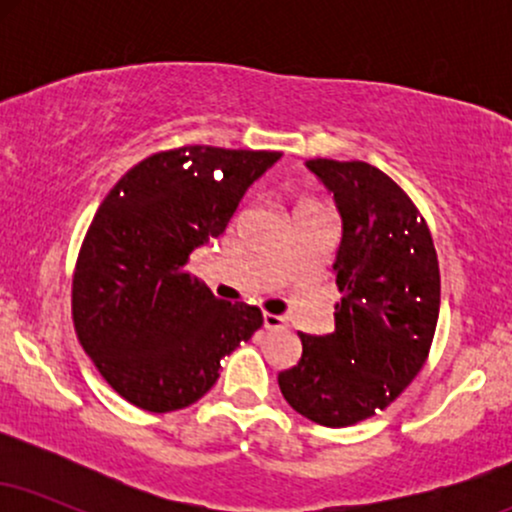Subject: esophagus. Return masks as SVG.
I'll return each instance as SVG.
<instances>
[{
  "label": "esophagus",
  "mask_w": 512,
  "mask_h": 512,
  "mask_svg": "<svg viewBox=\"0 0 512 512\" xmlns=\"http://www.w3.org/2000/svg\"><path fill=\"white\" fill-rule=\"evenodd\" d=\"M262 322H264V327H267V330H279V327L286 325L284 317L272 315V313H264V315H262Z\"/></svg>",
  "instance_id": "esophagus-1"
}]
</instances>
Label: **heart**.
Instances as JSON below:
<instances>
[{
  "mask_svg": "<svg viewBox=\"0 0 512 512\" xmlns=\"http://www.w3.org/2000/svg\"><path fill=\"white\" fill-rule=\"evenodd\" d=\"M301 211H320L315 207V204H310V202H303V204H298L296 207V214H301Z\"/></svg>",
  "mask_w": 512,
  "mask_h": 512,
  "instance_id": "obj_1",
  "label": "heart"
}]
</instances>
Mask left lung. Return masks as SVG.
<instances>
[{
    "label": "left lung",
    "mask_w": 512,
    "mask_h": 512,
    "mask_svg": "<svg viewBox=\"0 0 512 512\" xmlns=\"http://www.w3.org/2000/svg\"><path fill=\"white\" fill-rule=\"evenodd\" d=\"M344 221L334 332L298 334L301 361L279 373L281 395L305 419L344 428L390 407L424 368L440 313L436 245L421 211L366 161L313 158Z\"/></svg>",
    "instance_id": "8db88e82"
}]
</instances>
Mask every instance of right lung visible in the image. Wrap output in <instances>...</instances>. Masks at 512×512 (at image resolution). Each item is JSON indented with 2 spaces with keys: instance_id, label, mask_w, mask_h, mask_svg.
Returning a JSON list of instances; mask_svg holds the SVG:
<instances>
[{
  "instance_id": "1",
  "label": "right lung",
  "mask_w": 512,
  "mask_h": 512,
  "mask_svg": "<svg viewBox=\"0 0 512 512\" xmlns=\"http://www.w3.org/2000/svg\"><path fill=\"white\" fill-rule=\"evenodd\" d=\"M279 158L221 146L156 151L98 207L74 264V332L134 407L166 414L195 404L219 380L223 358L262 327L257 305L221 301L185 267Z\"/></svg>"
}]
</instances>
